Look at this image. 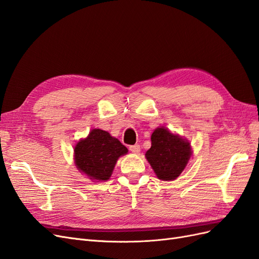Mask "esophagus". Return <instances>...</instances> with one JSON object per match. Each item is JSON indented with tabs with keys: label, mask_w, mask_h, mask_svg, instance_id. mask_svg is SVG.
<instances>
[{
	"label": "esophagus",
	"mask_w": 259,
	"mask_h": 259,
	"mask_svg": "<svg viewBox=\"0 0 259 259\" xmlns=\"http://www.w3.org/2000/svg\"><path fill=\"white\" fill-rule=\"evenodd\" d=\"M130 150H131L133 153H138V152L140 151V146H139L138 144L130 146Z\"/></svg>",
	"instance_id": "obj_1"
}]
</instances>
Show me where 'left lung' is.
<instances>
[{"label":"left lung","mask_w":259,"mask_h":259,"mask_svg":"<svg viewBox=\"0 0 259 259\" xmlns=\"http://www.w3.org/2000/svg\"><path fill=\"white\" fill-rule=\"evenodd\" d=\"M191 154L187 139L158 127L151 135V148L146 152V159L159 179L174 180L182 174Z\"/></svg>","instance_id":"8db88e82"}]
</instances>
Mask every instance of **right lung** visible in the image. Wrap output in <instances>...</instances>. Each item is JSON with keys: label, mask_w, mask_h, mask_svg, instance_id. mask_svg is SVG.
I'll return each mask as SVG.
<instances>
[{"label": "right lung", "mask_w": 259, "mask_h": 259, "mask_svg": "<svg viewBox=\"0 0 259 259\" xmlns=\"http://www.w3.org/2000/svg\"><path fill=\"white\" fill-rule=\"evenodd\" d=\"M127 148L108 132L94 128L74 147V163L80 171L93 180L106 182L112 175L117 159Z\"/></svg>", "instance_id": "obj_1"}]
</instances>
